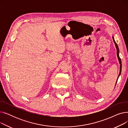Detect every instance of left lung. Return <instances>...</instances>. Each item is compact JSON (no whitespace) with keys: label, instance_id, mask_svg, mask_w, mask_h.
<instances>
[{"label":"left lung","instance_id":"left-lung-1","mask_svg":"<svg viewBox=\"0 0 128 128\" xmlns=\"http://www.w3.org/2000/svg\"><path fill=\"white\" fill-rule=\"evenodd\" d=\"M112 39H113V41H114V43H115V46H116V49H117V56H118V60H119V63H120V72H119V75H118V78H119V77L120 75L121 74V72H122V60H121V58H120V57H119V48H118V46L117 44H116V42H115V40H114V37H112ZM117 82H116V83H117Z\"/></svg>","mask_w":128,"mask_h":128}]
</instances>
